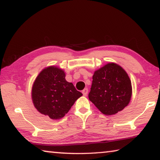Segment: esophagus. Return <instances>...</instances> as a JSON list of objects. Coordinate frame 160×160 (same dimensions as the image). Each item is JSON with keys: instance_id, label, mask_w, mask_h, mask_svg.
<instances>
[{"instance_id": "34e87169", "label": "esophagus", "mask_w": 160, "mask_h": 160, "mask_svg": "<svg viewBox=\"0 0 160 160\" xmlns=\"http://www.w3.org/2000/svg\"><path fill=\"white\" fill-rule=\"evenodd\" d=\"M88 88H85L84 90L82 91V93L84 96H86L87 94H88Z\"/></svg>"}]
</instances>
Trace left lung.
Returning <instances> with one entry per match:
<instances>
[{
    "label": "left lung",
    "instance_id": "8db88e82",
    "mask_svg": "<svg viewBox=\"0 0 160 160\" xmlns=\"http://www.w3.org/2000/svg\"><path fill=\"white\" fill-rule=\"evenodd\" d=\"M132 94L131 80L118 65L111 63L94 72L89 99L105 115L123 110Z\"/></svg>",
    "mask_w": 160,
    "mask_h": 160
}]
</instances>
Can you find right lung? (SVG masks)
<instances>
[{"label": "right lung", "mask_w": 160, "mask_h": 160, "mask_svg": "<svg viewBox=\"0 0 160 160\" xmlns=\"http://www.w3.org/2000/svg\"><path fill=\"white\" fill-rule=\"evenodd\" d=\"M65 77L63 70L55 66L48 67L39 74L32 87L34 107L51 119L63 118L82 95Z\"/></svg>", "instance_id": "obj_1"}]
</instances>
